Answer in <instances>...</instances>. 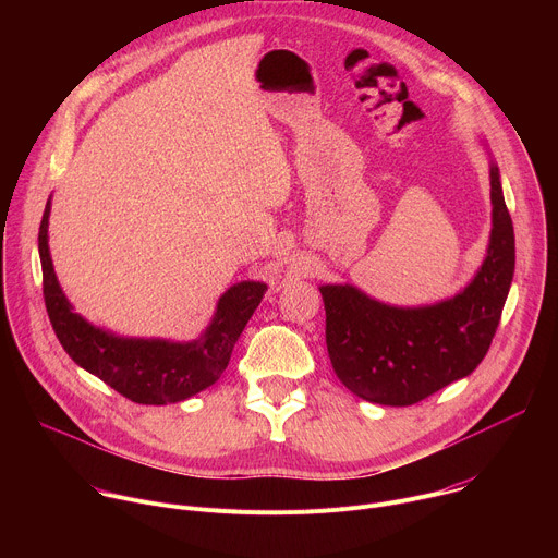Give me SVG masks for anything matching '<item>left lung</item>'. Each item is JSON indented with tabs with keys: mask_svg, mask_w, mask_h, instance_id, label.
Listing matches in <instances>:
<instances>
[{
	"mask_svg": "<svg viewBox=\"0 0 558 558\" xmlns=\"http://www.w3.org/2000/svg\"><path fill=\"white\" fill-rule=\"evenodd\" d=\"M490 201L486 258L452 298L395 306L353 284L320 287L333 371L362 400L381 407L417 404L470 375L486 357L514 276V229L493 156Z\"/></svg>",
	"mask_w": 558,
	"mask_h": 558,
	"instance_id": "8db88e82",
	"label": "left lung"
}]
</instances>
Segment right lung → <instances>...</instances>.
<instances>
[{
  "label": "right lung",
  "mask_w": 558,
  "mask_h": 558,
  "mask_svg": "<svg viewBox=\"0 0 558 558\" xmlns=\"http://www.w3.org/2000/svg\"><path fill=\"white\" fill-rule=\"evenodd\" d=\"M50 198L39 227L44 300L63 351L88 373L136 404H177L209 388L227 368L231 351L260 304L267 284L243 280L229 287L209 325L192 342L163 338H123L88 323L68 302L48 250Z\"/></svg>",
  "instance_id": "obj_1"
}]
</instances>
